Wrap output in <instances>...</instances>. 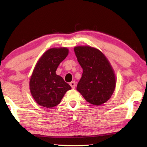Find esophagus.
I'll return each instance as SVG.
<instances>
[{
	"mask_svg": "<svg viewBox=\"0 0 147 147\" xmlns=\"http://www.w3.org/2000/svg\"><path fill=\"white\" fill-rule=\"evenodd\" d=\"M69 85L71 86V87L73 89H74L75 88V86H76V83H75V82H71L69 84Z\"/></svg>",
	"mask_w": 147,
	"mask_h": 147,
	"instance_id": "obj_1",
	"label": "esophagus"
}]
</instances>
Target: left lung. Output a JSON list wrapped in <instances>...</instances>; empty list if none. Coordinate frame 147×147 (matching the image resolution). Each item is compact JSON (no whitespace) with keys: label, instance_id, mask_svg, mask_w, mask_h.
Here are the masks:
<instances>
[{"label":"left lung","instance_id":"1","mask_svg":"<svg viewBox=\"0 0 147 147\" xmlns=\"http://www.w3.org/2000/svg\"><path fill=\"white\" fill-rule=\"evenodd\" d=\"M79 64L83 69L76 89L93 105L108 101L115 90L116 80L110 63L99 51L89 46L74 49Z\"/></svg>","mask_w":147,"mask_h":147}]
</instances>
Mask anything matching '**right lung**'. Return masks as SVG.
I'll use <instances>...</instances> for the list:
<instances>
[{
	"label": "right lung",
	"instance_id": "obj_1",
	"mask_svg": "<svg viewBox=\"0 0 147 147\" xmlns=\"http://www.w3.org/2000/svg\"><path fill=\"white\" fill-rule=\"evenodd\" d=\"M67 48H53L45 53L37 63L30 80L32 96L39 105L51 108L60 102L71 87L56 74L59 63L68 55Z\"/></svg>",
	"mask_w": 147,
	"mask_h": 147
}]
</instances>
